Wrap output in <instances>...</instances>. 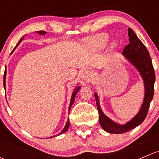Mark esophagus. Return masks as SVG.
I'll return each mask as SVG.
<instances>
[{
	"label": "esophagus",
	"instance_id": "34e87169",
	"mask_svg": "<svg viewBox=\"0 0 159 159\" xmlns=\"http://www.w3.org/2000/svg\"><path fill=\"white\" fill-rule=\"evenodd\" d=\"M92 77H93L92 72L90 71V70H86V71L84 72V74H83L82 79L85 83H89L91 81Z\"/></svg>",
	"mask_w": 159,
	"mask_h": 159
}]
</instances>
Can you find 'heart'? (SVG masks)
<instances>
[{
  "mask_svg": "<svg viewBox=\"0 0 159 159\" xmlns=\"http://www.w3.org/2000/svg\"><path fill=\"white\" fill-rule=\"evenodd\" d=\"M109 35L106 33H101L89 38L86 41L88 46L94 51H101L105 48L109 41ZM118 45L115 42H112L109 44L108 50L111 53H114L116 51Z\"/></svg>",
  "mask_w": 159,
  "mask_h": 159,
  "instance_id": "obj_1",
  "label": "heart"
}]
</instances>
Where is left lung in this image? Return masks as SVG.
<instances>
[{
    "instance_id": "8db88e82",
    "label": "left lung",
    "mask_w": 159,
    "mask_h": 159,
    "mask_svg": "<svg viewBox=\"0 0 159 159\" xmlns=\"http://www.w3.org/2000/svg\"><path fill=\"white\" fill-rule=\"evenodd\" d=\"M129 44L122 51L127 60L134 65L140 73L145 84V98L139 113L125 125H119L108 118L101 109L98 94L94 93L96 105L99 113V122L105 131L112 134H122L134 129L143 122L148 114L150 103L154 95V84L155 81V71L148 50L139 40L134 31L129 28Z\"/></svg>"
}]
</instances>
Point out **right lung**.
<instances>
[{
	"label": "right lung",
	"mask_w": 159,
	"mask_h": 159,
	"mask_svg": "<svg viewBox=\"0 0 159 159\" xmlns=\"http://www.w3.org/2000/svg\"><path fill=\"white\" fill-rule=\"evenodd\" d=\"M37 32H38V34H46V32H45V31H43V30H39V31H37ZM25 36H26V35H25ZM23 39H24V37H22V38H20V41H18V43H17V45H16V47L14 48V49H15L16 48H17V46H18V44H20V43L22 41H23ZM14 49L13 50V51H12V52H13V51H14ZM6 74H7V70H6V67H5V70H4V89H5V86H6V85H5ZM80 88H81V87H76V89H75V90H74V91H73V94H72V95H71V98H70V102L69 108H68V110H69V111H70V108H71L72 105H73L74 102H75V96H76V94H77V93H78V91H79ZM69 125H70V121H69V119H68V121H67L66 125H65V128H64V129L62 130V131H61V132L59 133L58 134H57V135H60V134H63V133L66 132V131H68V128H69ZM47 139H48V138H47Z\"/></svg>",
	"instance_id": "right-lung-1"
}]
</instances>
